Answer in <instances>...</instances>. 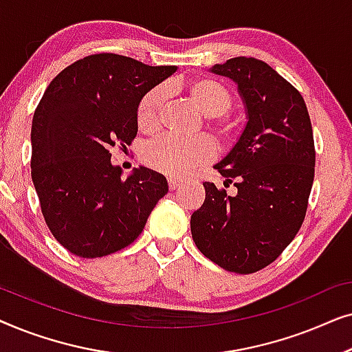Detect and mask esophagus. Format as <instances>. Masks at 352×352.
Wrapping results in <instances>:
<instances>
[{
	"label": "esophagus",
	"mask_w": 352,
	"mask_h": 352,
	"mask_svg": "<svg viewBox=\"0 0 352 352\" xmlns=\"http://www.w3.org/2000/svg\"><path fill=\"white\" fill-rule=\"evenodd\" d=\"M168 184H170V189L171 190H175V189H177V187L182 184V181L181 179H176V177H170V179H168Z\"/></svg>",
	"instance_id": "obj_1"
}]
</instances>
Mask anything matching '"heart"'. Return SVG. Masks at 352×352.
I'll list each match as a JSON object with an SVG mask.
<instances>
[{
    "mask_svg": "<svg viewBox=\"0 0 352 352\" xmlns=\"http://www.w3.org/2000/svg\"><path fill=\"white\" fill-rule=\"evenodd\" d=\"M187 93L195 109L206 117V128L219 148H230L239 141V120L228 110L232 105V94L223 83L208 76H200L187 83ZM168 99L166 86H155L139 100L136 109L138 128L153 133L160 124L162 112ZM213 157V144L204 136L179 139L160 136L142 148V162L152 170L166 176L182 177L204 165Z\"/></svg>",
    "mask_w": 352,
    "mask_h": 352,
    "instance_id": "obj_1",
    "label": "heart"
}]
</instances>
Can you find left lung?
<instances>
[{"label":"left lung","instance_id":"left-lung-1","mask_svg":"<svg viewBox=\"0 0 352 352\" xmlns=\"http://www.w3.org/2000/svg\"><path fill=\"white\" fill-rule=\"evenodd\" d=\"M211 72L237 83L248 123L214 166L237 194L204 182L192 239L226 271L253 274L280 256L305 221L316 165L311 118L300 91L266 62L234 57Z\"/></svg>","mask_w":352,"mask_h":352}]
</instances>
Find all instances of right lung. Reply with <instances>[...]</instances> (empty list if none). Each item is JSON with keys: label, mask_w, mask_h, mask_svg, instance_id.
<instances>
[{"label": "right lung", "mask_w": 352, "mask_h": 352, "mask_svg": "<svg viewBox=\"0 0 352 352\" xmlns=\"http://www.w3.org/2000/svg\"><path fill=\"white\" fill-rule=\"evenodd\" d=\"M175 72L100 52L65 67L43 94L32 122V179L51 234L76 256L131 245L166 195V177L148 168L122 179L110 148L131 146L139 100Z\"/></svg>", "instance_id": "add662e5"}]
</instances>
